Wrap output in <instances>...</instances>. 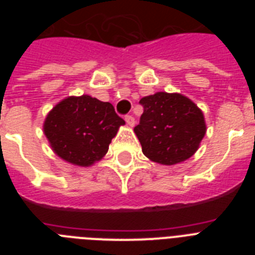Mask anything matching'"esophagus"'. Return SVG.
<instances>
[{
	"instance_id": "1",
	"label": "esophagus",
	"mask_w": 255,
	"mask_h": 255,
	"mask_svg": "<svg viewBox=\"0 0 255 255\" xmlns=\"http://www.w3.org/2000/svg\"><path fill=\"white\" fill-rule=\"evenodd\" d=\"M125 121L129 126H134L135 125V119L131 116V115H128V116H125Z\"/></svg>"
}]
</instances>
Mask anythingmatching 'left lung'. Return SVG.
Wrapping results in <instances>:
<instances>
[{
  "mask_svg": "<svg viewBox=\"0 0 255 255\" xmlns=\"http://www.w3.org/2000/svg\"><path fill=\"white\" fill-rule=\"evenodd\" d=\"M144 111L134 131L144 155L161 164L190 158L206 134L203 112L188 97L158 92L140 100Z\"/></svg>",
  "mask_w": 255,
  "mask_h": 255,
  "instance_id": "8db88e82",
  "label": "left lung"
}]
</instances>
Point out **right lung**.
<instances>
[{
	"mask_svg": "<svg viewBox=\"0 0 255 255\" xmlns=\"http://www.w3.org/2000/svg\"><path fill=\"white\" fill-rule=\"evenodd\" d=\"M124 124L111 103L84 94L67 97L52 108L43 131L58 157L88 167L103 158Z\"/></svg>",
	"mask_w": 255,
	"mask_h": 255,
	"instance_id": "right-lung-1",
	"label": "right lung"
}]
</instances>
